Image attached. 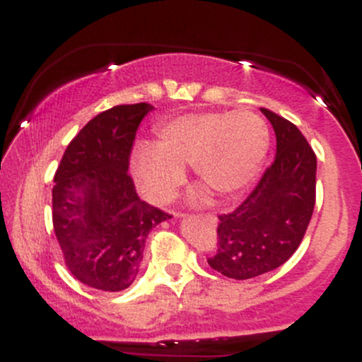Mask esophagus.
<instances>
[{
  "instance_id": "1",
  "label": "esophagus",
  "mask_w": 362,
  "mask_h": 362,
  "mask_svg": "<svg viewBox=\"0 0 362 362\" xmlns=\"http://www.w3.org/2000/svg\"><path fill=\"white\" fill-rule=\"evenodd\" d=\"M173 216H177V218H178V216H180V214H178V213H173ZM202 219H204L206 223H209L211 226H216V224H218V218H216V216H213V214H206L204 218H202Z\"/></svg>"
}]
</instances>
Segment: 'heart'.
<instances>
[{
    "label": "heart",
    "mask_w": 362,
    "mask_h": 362,
    "mask_svg": "<svg viewBox=\"0 0 362 362\" xmlns=\"http://www.w3.org/2000/svg\"><path fill=\"white\" fill-rule=\"evenodd\" d=\"M269 149V127L250 110L197 112L170 119L153 146L132 156V173L149 201L160 202L184 178L185 165L221 199L238 195L259 175Z\"/></svg>",
    "instance_id": "1"
}]
</instances>
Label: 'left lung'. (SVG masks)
Returning <instances> with one entry per match:
<instances>
[{
    "label": "left lung",
    "instance_id": "obj_1",
    "mask_svg": "<svg viewBox=\"0 0 362 362\" xmlns=\"http://www.w3.org/2000/svg\"><path fill=\"white\" fill-rule=\"evenodd\" d=\"M276 132V160L233 213L219 216L218 248L207 259L231 279H252L289 260L315 207L317 156L294 124L267 109Z\"/></svg>",
    "mask_w": 362,
    "mask_h": 362
}]
</instances>
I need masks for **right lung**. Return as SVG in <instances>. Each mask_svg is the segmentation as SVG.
Segmentation results:
<instances>
[{
  "mask_svg": "<svg viewBox=\"0 0 362 362\" xmlns=\"http://www.w3.org/2000/svg\"><path fill=\"white\" fill-rule=\"evenodd\" d=\"M149 103L117 105L93 117L68 144L52 187L54 233L69 272L98 291L136 279L144 243L170 216L141 201L129 156Z\"/></svg>",
  "mask_w": 362,
  "mask_h": 362,
  "instance_id": "add662e5",
  "label": "right lung"
}]
</instances>
